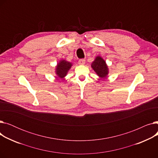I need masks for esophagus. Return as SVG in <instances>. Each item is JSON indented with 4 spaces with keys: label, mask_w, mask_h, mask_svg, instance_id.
<instances>
[{
    "label": "esophagus",
    "mask_w": 158,
    "mask_h": 158,
    "mask_svg": "<svg viewBox=\"0 0 158 158\" xmlns=\"http://www.w3.org/2000/svg\"><path fill=\"white\" fill-rule=\"evenodd\" d=\"M85 63V60L84 59H81L79 60V64H84Z\"/></svg>",
    "instance_id": "34e87169"
}]
</instances>
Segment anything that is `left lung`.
I'll return each mask as SVG.
<instances>
[{
	"label": "left lung",
	"instance_id": "8db88e82",
	"mask_svg": "<svg viewBox=\"0 0 158 158\" xmlns=\"http://www.w3.org/2000/svg\"><path fill=\"white\" fill-rule=\"evenodd\" d=\"M92 67L99 77H106L108 73V69L105 61L100 56H97L92 64Z\"/></svg>",
	"mask_w": 158,
	"mask_h": 158
}]
</instances>
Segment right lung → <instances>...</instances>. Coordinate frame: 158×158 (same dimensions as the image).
<instances>
[{"label":"right lung","instance_id":"add662e5","mask_svg":"<svg viewBox=\"0 0 158 158\" xmlns=\"http://www.w3.org/2000/svg\"><path fill=\"white\" fill-rule=\"evenodd\" d=\"M72 66V64L69 62L66 61L64 60L61 61L59 63L57 64V68H56V74L57 76L63 78L64 77L67 72L69 70L70 67Z\"/></svg>","mask_w":158,"mask_h":158}]
</instances>
